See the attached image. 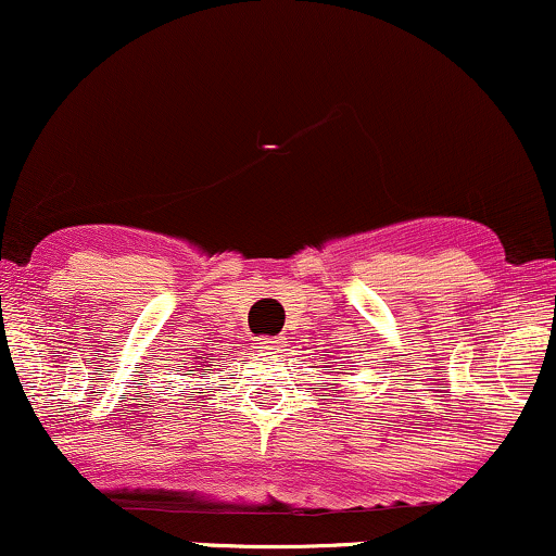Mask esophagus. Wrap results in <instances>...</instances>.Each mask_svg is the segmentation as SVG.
<instances>
[{"mask_svg": "<svg viewBox=\"0 0 556 556\" xmlns=\"http://www.w3.org/2000/svg\"><path fill=\"white\" fill-rule=\"evenodd\" d=\"M252 348H255V351L273 353V351H278V348H283V340H280V338H257L255 342H252Z\"/></svg>", "mask_w": 556, "mask_h": 556, "instance_id": "obj_1", "label": "esophagus"}]
</instances>
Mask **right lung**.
<instances>
[{
  "instance_id": "add662e5",
  "label": "right lung",
  "mask_w": 556,
  "mask_h": 556,
  "mask_svg": "<svg viewBox=\"0 0 556 556\" xmlns=\"http://www.w3.org/2000/svg\"><path fill=\"white\" fill-rule=\"evenodd\" d=\"M211 361H214V358H201V355H198V366H205V368H201V371H211Z\"/></svg>"
}]
</instances>
